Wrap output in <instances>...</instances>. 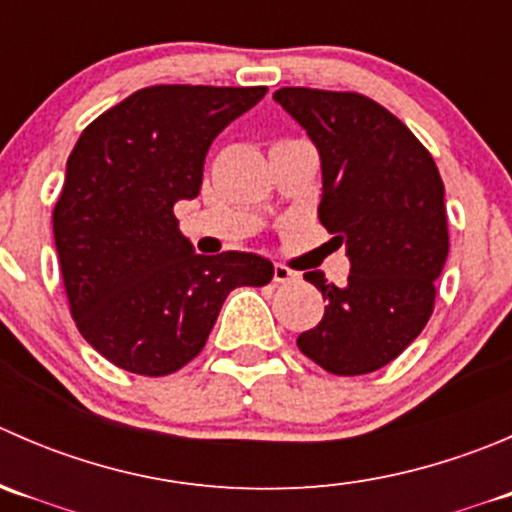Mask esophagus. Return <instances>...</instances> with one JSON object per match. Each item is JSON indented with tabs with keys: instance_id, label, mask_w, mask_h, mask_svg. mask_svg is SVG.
<instances>
[{
	"instance_id": "obj_1",
	"label": "esophagus",
	"mask_w": 512,
	"mask_h": 512,
	"mask_svg": "<svg viewBox=\"0 0 512 512\" xmlns=\"http://www.w3.org/2000/svg\"><path fill=\"white\" fill-rule=\"evenodd\" d=\"M297 272L289 270L285 265H275V275H272V280L277 282V285H289V282H297Z\"/></svg>"
}]
</instances>
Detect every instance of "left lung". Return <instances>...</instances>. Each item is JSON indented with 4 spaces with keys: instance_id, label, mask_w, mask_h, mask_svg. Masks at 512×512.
<instances>
[{
    "instance_id": "left-lung-1",
    "label": "left lung",
    "mask_w": 512,
    "mask_h": 512,
    "mask_svg": "<svg viewBox=\"0 0 512 512\" xmlns=\"http://www.w3.org/2000/svg\"><path fill=\"white\" fill-rule=\"evenodd\" d=\"M277 103L322 160L319 223L347 247V285L304 275L327 299L299 352L337 376L381 369L426 327L448 257L443 180L431 153L394 113L349 91L285 89Z\"/></svg>"
}]
</instances>
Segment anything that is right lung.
Instances as JSON below:
<instances>
[{"instance_id": "obj_1", "label": "right lung", "mask_w": 512, "mask_h": 512, "mask_svg": "<svg viewBox=\"0 0 512 512\" xmlns=\"http://www.w3.org/2000/svg\"><path fill=\"white\" fill-rule=\"evenodd\" d=\"M265 86H148L96 118L66 160L54 240L71 317L111 364L165 376L200 354L235 287L272 280L252 252L198 255L173 208L198 198L210 143Z\"/></svg>"}]
</instances>
